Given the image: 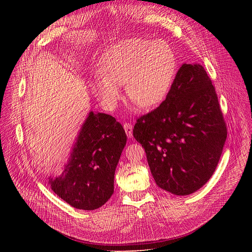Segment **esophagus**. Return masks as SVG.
<instances>
[{"instance_id":"esophagus-1","label":"esophagus","mask_w":252,"mask_h":252,"mask_svg":"<svg viewBox=\"0 0 252 252\" xmlns=\"http://www.w3.org/2000/svg\"><path fill=\"white\" fill-rule=\"evenodd\" d=\"M124 128H125L126 134V136H127L128 138L133 137V126H131V125L128 124V123H126V124H124Z\"/></svg>"}]
</instances>
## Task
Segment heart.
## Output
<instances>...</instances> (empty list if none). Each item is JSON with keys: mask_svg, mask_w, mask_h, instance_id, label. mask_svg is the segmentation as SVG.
I'll return each instance as SVG.
<instances>
[{"mask_svg": "<svg viewBox=\"0 0 252 252\" xmlns=\"http://www.w3.org/2000/svg\"><path fill=\"white\" fill-rule=\"evenodd\" d=\"M177 68V56L166 42L129 38L104 53L101 74L93 78L91 88L106 110L116 107L124 85L131 101L152 108L167 97Z\"/></svg>", "mask_w": 252, "mask_h": 252, "instance_id": "1", "label": "heart"}]
</instances>
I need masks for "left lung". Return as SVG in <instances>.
Masks as SVG:
<instances>
[{
  "instance_id": "1",
  "label": "left lung",
  "mask_w": 252,
  "mask_h": 252,
  "mask_svg": "<svg viewBox=\"0 0 252 252\" xmlns=\"http://www.w3.org/2000/svg\"><path fill=\"white\" fill-rule=\"evenodd\" d=\"M133 135L159 188L175 195L200 189L215 173L227 139L217 93L200 64H183L165 100L137 119Z\"/></svg>"
}]
</instances>
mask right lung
I'll use <instances>...</instances> for the list:
<instances>
[{"mask_svg": "<svg viewBox=\"0 0 252 252\" xmlns=\"http://www.w3.org/2000/svg\"><path fill=\"white\" fill-rule=\"evenodd\" d=\"M126 143V131L113 116L91 111L62 175L49 178L51 189L77 209L101 207L113 194L115 168Z\"/></svg>", "mask_w": 252, "mask_h": 252, "instance_id": "1", "label": "right lung"}]
</instances>
